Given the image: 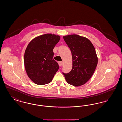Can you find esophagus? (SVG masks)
Returning a JSON list of instances; mask_svg holds the SVG:
<instances>
[{"instance_id": "1", "label": "esophagus", "mask_w": 122, "mask_h": 122, "mask_svg": "<svg viewBox=\"0 0 122 122\" xmlns=\"http://www.w3.org/2000/svg\"><path fill=\"white\" fill-rule=\"evenodd\" d=\"M58 64H59V66H62L63 65V62H62V61L59 62H58Z\"/></svg>"}]
</instances>
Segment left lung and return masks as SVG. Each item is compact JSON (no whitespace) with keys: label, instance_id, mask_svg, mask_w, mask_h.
Wrapping results in <instances>:
<instances>
[{"label":"left lung","instance_id":"1","mask_svg":"<svg viewBox=\"0 0 122 122\" xmlns=\"http://www.w3.org/2000/svg\"><path fill=\"white\" fill-rule=\"evenodd\" d=\"M63 38L71 50L73 62L70 72L63 74L68 83L80 86L91 79L97 66L98 58L95 47L88 38L79 35H67Z\"/></svg>","mask_w":122,"mask_h":122}]
</instances>
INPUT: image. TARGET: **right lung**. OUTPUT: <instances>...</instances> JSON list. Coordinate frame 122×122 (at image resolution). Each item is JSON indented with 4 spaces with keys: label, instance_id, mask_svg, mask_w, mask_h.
I'll list each match as a JSON object with an SVG mask.
<instances>
[{
    "label": "right lung",
    "instance_id": "1",
    "mask_svg": "<svg viewBox=\"0 0 122 122\" xmlns=\"http://www.w3.org/2000/svg\"><path fill=\"white\" fill-rule=\"evenodd\" d=\"M60 36L46 34L29 42L24 54V65L29 78L36 84L44 85L52 81L59 66L53 59V49Z\"/></svg>",
    "mask_w": 122,
    "mask_h": 122
}]
</instances>
